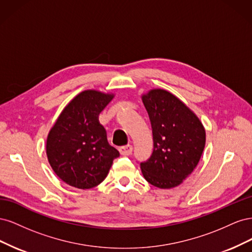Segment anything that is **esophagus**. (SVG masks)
Returning <instances> with one entry per match:
<instances>
[{"label": "esophagus", "instance_id": "obj_1", "mask_svg": "<svg viewBox=\"0 0 252 252\" xmlns=\"http://www.w3.org/2000/svg\"><path fill=\"white\" fill-rule=\"evenodd\" d=\"M119 151H120L121 155L129 156V155H131V152H132V146H131V145H126V146L120 147Z\"/></svg>", "mask_w": 252, "mask_h": 252}]
</instances>
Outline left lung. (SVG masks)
<instances>
[{
	"label": "left lung",
	"instance_id": "left-lung-1",
	"mask_svg": "<svg viewBox=\"0 0 252 252\" xmlns=\"http://www.w3.org/2000/svg\"><path fill=\"white\" fill-rule=\"evenodd\" d=\"M154 136V151L140 164L145 180L162 189L177 187L199 164L206 142L202 122L169 91L142 95Z\"/></svg>",
	"mask_w": 252,
	"mask_h": 252
}]
</instances>
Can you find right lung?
<instances>
[{"instance_id":"obj_1","label":"right lung","mask_w":252,"mask_h":252,"mask_svg":"<svg viewBox=\"0 0 252 252\" xmlns=\"http://www.w3.org/2000/svg\"><path fill=\"white\" fill-rule=\"evenodd\" d=\"M114 94L82 91L61 112L47 136L51 168L66 184L79 189L97 186L107 177L119 151L110 146L98 114Z\"/></svg>"}]
</instances>
